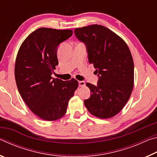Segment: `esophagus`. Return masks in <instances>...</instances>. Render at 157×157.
Segmentation results:
<instances>
[{"instance_id":"1","label":"esophagus","mask_w":157,"mask_h":157,"mask_svg":"<svg viewBox=\"0 0 157 157\" xmlns=\"http://www.w3.org/2000/svg\"><path fill=\"white\" fill-rule=\"evenodd\" d=\"M78 84H79V86H84L85 85V82L84 81H79L78 82Z\"/></svg>"}]
</instances>
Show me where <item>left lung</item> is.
<instances>
[{"label":"left lung","instance_id":"left-lung-1","mask_svg":"<svg viewBox=\"0 0 157 157\" xmlns=\"http://www.w3.org/2000/svg\"><path fill=\"white\" fill-rule=\"evenodd\" d=\"M74 33L86 46L89 62L96 68L97 85L87 83L91 96L84 101L92 115L108 118L116 115L129 100L134 86V62L120 36L100 25L75 28Z\"/></svg>","mask_w":157,"mask_h":157}]
</instances>
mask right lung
I'll use <instances>...</instances> for the list:
<instances>
[{
	"mask_svg": "<svg viewBox=\"0 0 157 157\" xmlns=\"http://www.w3.org/2000/svg\"><path fill=\"white\" fill-rule=\"evenodd\" d=\"M72 34L71 30L39 28L25 39L18 52L14 74L18 92L30 109L44 120L62 118L78 86L75 79L63 81L51 77L58 65L59 45Z\"/></svg>",
	"mask_w": 157,
	"mask_h": 157,
	"instance_id": "add662e5",
	"label": "right lung"
}]
</instances>
